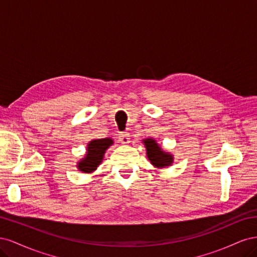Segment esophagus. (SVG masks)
I'll use <instances>...</instances> for the list:
<instances>
[{"mask_svg": "<svg viewBox=\"0 0 257 257\" xmlns=\"http://www.w3.org/2000/svg\"><path fill=\"white\" fill-rule=\"evenodd\" d=\"M119 139H120L121 144L127 145L130 143V134L126 133V132H123V133L119 134Z\"/></svg>", "mask_w": 257, "mask_h": 257, "instance_id": "1", "label": "esophagus"}]
</instances>
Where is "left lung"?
<instances>
[{
  "mask_svg": "<svg viewBox=\"0 0 257 257\" xmlns=\"http://www.w3.org/2000/svg\"><path fill=\"white\" fill-rule=\"evenodd\" d=\"M147 148V157L154 166L165 167L169 166L173 163V155H170L164 151H162L161 147L158 146L155 141L148 138L144 141Z\"/></svg>",
  "mask_w": 257,
  "mask_h": 257,
  "instance_id": "obj_1",
  "label": "left lung"
}]
</instances>
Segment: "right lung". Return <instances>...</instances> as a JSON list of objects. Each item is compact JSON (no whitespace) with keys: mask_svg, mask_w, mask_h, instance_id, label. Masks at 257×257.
Wrapping results in <instances>:
<instances>
[{"mask_svg":"<svg viewBox=\"0 0 257 257\" xmlns=\"http://www.w3.org/2000/svg\"><path fill=\"white\" fill-rule=\"evenodd\" d=\"M113 143L110 138L94 139L88 145V152L85 158L78 164L79 170L83 173H92L102 162L106 149L109 148Z\"/></svg>","mask_w":257,"mask_h":257,"instance_id":"obj_1","label":"right lung"}]
</instances>
